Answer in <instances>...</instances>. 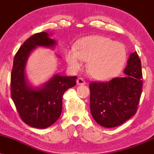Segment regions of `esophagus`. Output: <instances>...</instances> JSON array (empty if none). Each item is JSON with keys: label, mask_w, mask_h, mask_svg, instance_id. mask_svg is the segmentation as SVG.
Masks as SVG:
<instances>
[{"label": "esophagus", "mask_w": 154, "mask_h": 154, "mask_svg": "<svg viewBox=\"0 0 154 154\" xmlns=\"http://www.w3.org/2000/svg\"><path fill=\"white\" fill-rule=\"evenodd\" d=\"M77 84L78 85H85L86 82L82 78H78L77 79Z\"/></svg>", "instance_id": "obj_1"}]
</instances>
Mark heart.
<instances>
[{
  "mask_svg": "<svg viewBox=\"0 0 154 154\" xmlns=\"http://www.w3.org/2000/svg\"><path fill=\"white\" fill-rule=\"evenodd\" d=\"M125 45L103 36L82 38L77 47H71L65 52V58L72 69L78 70L84 61L92 77L106 79L114 77L122 68L126 60Z\"/></svg>",
  "mask_w": 154,
  "mask_h": 154,
  "instance_id": "obj_1",
  "label": "heart"
}]
</instances>
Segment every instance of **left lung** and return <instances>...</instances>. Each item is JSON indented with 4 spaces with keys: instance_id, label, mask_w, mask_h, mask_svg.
Masks as SVG:
<instances>
[{
    "instance_id": "obj_1",
    "label": "left lung",
    "mask_w": 154,
    "mask_h": 154,
    "mask_svg": "<svg viewBox=\"0 0 154 154\" xmlns=\"http://www.w3.org/2000/svg\"><path fill=\"white\" fill-rule=\"evenodd\" d=\"M126 76L106 82L90 84L93 118L104 128L117 127L135 115L142 93L141 61L137 52L130 55L124 70Z\"/></svg>"
}]
</instances>
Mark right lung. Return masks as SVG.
Returning <instances> with one entry per match:
<instances>
[{
    "mask_svg": "<svg viewBox=\"0 0 154 154\" xmlns=\"http://www.w3.org/2000/svg\"><path fill=\"white\" fill-rule=\"evenodd\" d=\"M45 32L35 34L19 48L14 59L11 76V95L21 119L32 128L44 129L60 117L64 92L76 85L77 77L55 74L39 87H34L26 76L31 53L38 47L54 48L57 42Z\"/></svg>",
    "mask_w": 154,
    "mask_h": 154,
    "instance_id": "add662e5",
    "label": "right lung"
}]
</instances>
